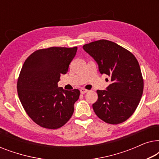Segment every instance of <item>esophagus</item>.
<instances>
[{
  "label": "esophagus",
  "mask_w": 159,
  "mask_h": 159,
  "mask_svg": "<svg viewBox=\"0 0 159 159\" xmlns=\"http://www.w3.org/2000/svg\"><path fill=\"white\" fill-rule=\"evenodd\" d=\"M88 90H86V89H84V88H82L81 90H80V93H82V94H84V93H88Z\"/></svg>",
  "instance_id": "obj_1"
}]
</instances>
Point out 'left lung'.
I'll use <instances>...</instances> for the list:
<instances>
[{
  "label": "left lung",
  "instance_id": "8db88e82",
  "mask_svg": "<svg viewBox=\"0 0 159 159\" xmlns=\"http://www.w3.org/2000/svg\"><path fill=\"white\" fill-rule=\"evenodd\" d=\"M98 65L101 75L111 78L106 90H97L93 104L95 114L108 124L117 125L129 118L136 110L143 92L140 67L131 52L116 43L100 40L83 45Z\"/></svg>",
  "mask_w": 159,
  "mask_h": 159
}]
</instances>
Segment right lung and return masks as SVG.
<instances>
[{
    "mask_svg": "<svg viewBox=\"0 0 159 159\" xmlns=\"http://www.w3.org/2000/svg\"><path fill=\"white\" fill-rule=\"evenodd\" d=\"M77 51V47L40 49L24 63L17 81L18 95L28 116L40 127L58 129L72 116L80 90H64L58 82Z\"/></svg>",
    "mask_w": 159,
    "mask_h": 159,
    "instance_id": "right-lung-1",
    "label": "right lung"
}]
</instances>
